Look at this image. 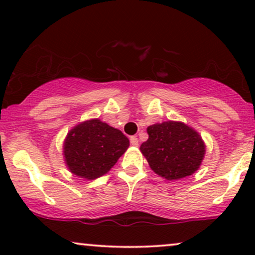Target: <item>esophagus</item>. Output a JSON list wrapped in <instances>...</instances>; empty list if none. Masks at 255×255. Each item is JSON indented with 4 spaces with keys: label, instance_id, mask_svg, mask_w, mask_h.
Wrapping results in <instances>:
<instances>
[{
    "label": "esophagus",
    "instance_id": "1",
    "mask_svg": "<svg viewBox=\"0 0 255 255\" xmlns=\"http://www.w3.org/2000/svg\"><path fill=\"white\" fill-rule=\"evenodd\" d=\"M130 141H131V145L134 146V147H137V146L139 145V144H138V138H137V137H131V138H130Z\"/></svg>",
    "mask_w": 255,
    "mask_h": 255
}]
</instances>
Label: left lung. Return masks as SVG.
<instances>
[{
  "label": "left lung",
  "mask_w": 255,
  "mask_h": 255,
  "mask_svg": "<svg viewBox=\"0 0 255 255\" xmlns=\"http://www.w3.org/2000/svg\"><path fill=\"white\" fill-rule=\"evenodd\" d=\"M148 139L140 145L142 155L155 174L173 181L190 176L200 168L205 144L200 133L182 122L149 125Z\"/></svg>",
  "instance_id": "obj_1"
}]
</instances>
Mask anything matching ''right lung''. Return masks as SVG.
<instances>
[{
    "label": "right lung",
    "instance_id": "obj_1",
    "mask_svg": "<svg viewBox=\"0 0 255 255\" xmlns=\"http://www.w3.org/2000/svg\"><path fill=\"white\" fill-rule=\"evenodd\" d=\"M130 141L118 128L93 118L75 125L66 135L62 154L69 172L95 180L113 168Z\"/></svg>",
    "mask_w": 255,
    "mask_h": 255
}]
</instances>
